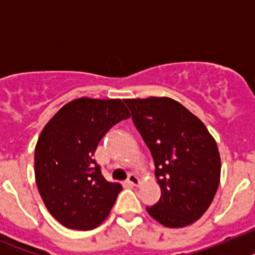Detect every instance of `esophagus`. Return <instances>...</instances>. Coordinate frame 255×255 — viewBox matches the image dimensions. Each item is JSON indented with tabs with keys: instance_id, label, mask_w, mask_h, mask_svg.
Wrapping results in <instances>:
<instances>
[{
	"instance_id": "1",
	"label": "esophagus",
	"mask_w": 255,
	"mask_h": 255,
	"mask_svg": "<svg viewBox=\"0 0 255 255\" xmlns=\"http://www.w3.org/2000/svg\"><path fill=\"white\" fill-rule=\"evenodd\" d=\"M128 184L131 186H138L139 184H140V180H139V177L136 176V175H134V173H130L129 177H128Z\"/></svg>"
}]
</instances>
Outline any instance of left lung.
<instances>
[{"label":"left lung","mask_w":255,"mask_h":255,"mask_svg":"<svg viewBox=\"0 0 255 255\" xmlns=\"http://www.w3.org/2000/svg\"><path fill=\"white\" fill-rule=\"evenodd\" d=\"M149 148L161 198L147 207L166 227H184L204 215L220 184L221 158L206 125L167 97L124 100Z\"/></svg>","instance_id":"8db88e82"}]
</instances>
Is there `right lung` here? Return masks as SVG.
Instances as JSON below:
<instances>
[{"mask_svg": "<svg viewBox=\"0 0 255 255\" xmlns=\"http://www.w3.org/2000/svg\"><path fill=\"white\" fill-rule=\"evenodd\" d=\"M130 114L121 100L78 98L52 117L35 145L34 168L47 209L67 229H96L123 190L103 177L93 159L98 143Z\"/></svg>", "mask_w": 255, "mask_h": 255, "instance_id": "obj_1", "label": "right lung"}]
</instances>
